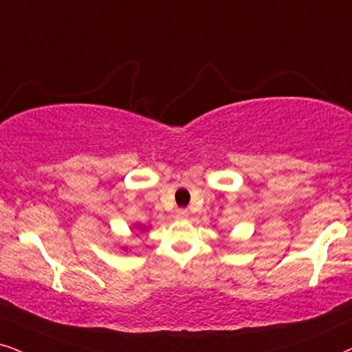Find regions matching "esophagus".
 <instances>
[{"label":"esophagus","instance_id":"esophagus-1","mask_svg":"<svg viewBox=\"0 0 352 352\" xmlns=\"http://www.w3.org/2000/svg\"><path fill=\"white\" fill-rule=\"evenodd\" d=\"M176 217L181 218V220H182V218L189 217V212H187L186 208H179V210H176Z\"/></svg>","mask_w":352,"mask_h":352}]
</instances>
